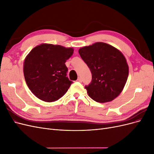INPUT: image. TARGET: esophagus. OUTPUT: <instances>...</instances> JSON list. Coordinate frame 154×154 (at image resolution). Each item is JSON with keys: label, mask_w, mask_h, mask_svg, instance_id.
I'll return each instance as SVG.
<instances>
[{"label": "esophagus", "mask_w": 154, "mask_h": 154, "mask_svg": "<svg viewBox=\"0 0 154 154\" xmlns=\"http://www.w3.org/2000/svg\"><path fill=\"white\" fill-rule=\"evenodd\" d=\"M77 82H82V78H81V77H79V78L77 79Z\"/></svg>", "instance_id": "1"}]
</instances>
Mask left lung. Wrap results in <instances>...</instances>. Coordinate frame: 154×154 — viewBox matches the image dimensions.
<instances>
[{"instance_id": "8db88e82", "label": "left lung", "mask_w": 154, "mask_h": 154, "mask_svg": "<svg viewBox=\"0 0 154 154\" xmlns=\"http://www.w3.org/2000/svg\"><path fill=\"white\" fill-rule=\"evenodd\" d=\"M92 73V81L85 88L99 103L112 101L123 91L128 76V66L122 53L113 46L96 42L78 51Z\"/></svg>"}]
</instances>
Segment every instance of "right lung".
Here are the masks:
<instances>
[{
	"label": "right lung",
	"mask_w": 154,
	"mask_h": 154,
	"mask_svg": "<svg viewBox=\"0 0 154 154\" xmlns=\"http://www.w3.org/2000/svg\"><path fill=\"white\" fill-rule=\"evenodd\" d=\"M74 49L60 45L42 44L27 54L24 62L25 80L40 100L52 102L62 97L72 82L67 77V60Z\"/></svg>",
	"instance_id": "obj_1"
}]
</instances>
